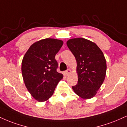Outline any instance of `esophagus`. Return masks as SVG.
Here are the masks:
<instances>
[{
	"instance_id": "obj_1",
	"label": "esophagus",
	"mask_w": 127,
	"mask_h": 127,
	"mask_svg": "<svg viewBox=\"0 0 127 127\" xmlns=\"http://www.w3.org/2000/svg\"><path fill=\"white\" fill-rule=\"evenodd\" d=\"M71 70H70V69H68L67 70H66V71H65V75H66L67 76L68 74H70V73H71Z\"/></svg>"
}]
</instances>
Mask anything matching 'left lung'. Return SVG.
Segmentation results:
<instances>
[{
  "instance_id": "1",
  "label": "left lung",
  "mask_w": 127,
  "mask_h": 127,
  "mask_svg": "<svg viewBox=\"0 0 127 127\" xmlns=\"http://www.w3.org/2000/svg\"><path fill=\"white\" fill-rule=\"evenodd\" d=\"M67 45L77 62L78 82L72 86L73 90L82 98L91 99L105 80L106 63L104 55L96 44L83 38L68 39Z\"/></svg>"
}]
</instances>
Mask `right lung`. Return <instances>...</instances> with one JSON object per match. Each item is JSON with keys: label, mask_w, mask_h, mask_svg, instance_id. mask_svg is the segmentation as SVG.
<instances>
[{"label": "right lung", "mask_w": 127, "mask_h": 127, "mask_svg": "<svg viewBox=\"0 0 127 127\" xmlns=\"http://www.w3.org/2000/svg\"><path fill=\"white\" fill-rule=\"evenodd\" d=\"M63 44L60 39H41L31 45L23 58L21 70L24 83L38 102L48 100L63 77L57 71L58 63L55 59Z\"/></svg>", "instance_id": "1"}]
</instances>
